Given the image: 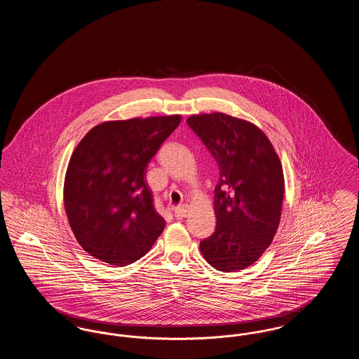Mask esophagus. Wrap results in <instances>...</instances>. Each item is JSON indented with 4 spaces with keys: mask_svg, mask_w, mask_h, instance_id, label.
<instances>
[{
    "mask_svg": "<svg viewBox=\"0 0 359 359\" xmlns=\"http://www.w3.org/2000/svg\"><path fill=\"white\" fill-rule=\"evenodd\" d=\"M188 207L187 205H180L175 208V217L176 219H184L187 217Z\"/></svg>",
    "mask_w": 359,
    "mask_h": 359,
    "instance_id": "esophagus-1",
    "label": "esophagus"
}]
</instances>
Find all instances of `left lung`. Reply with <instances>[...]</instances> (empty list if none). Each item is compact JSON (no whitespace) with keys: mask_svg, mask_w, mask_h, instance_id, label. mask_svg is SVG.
I'll list each match as a JSON object with an SVG mask.
<instances>
[{"mask_svg":"<svg viewBox=\"0 0 359 359\" xmlns=\"http://www.w3.org/2000/svg\"><path fill=\"white\" fill-rule=\"evenodd\" d=\"M219 167L214 191L217 229L201 242L205 261L221 272L255 264L277 231L284 173L272 142L249 121L211 113L187 118Z\"/></svg>","mask_w":359,"mask_h":359,"instance_id":"obj_1","label":"left lung"}]
</instances>
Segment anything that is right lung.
<instances>
[{
    "label": "right lung",
    "instance_id": "add662e5",
    "mask_svg": "<svg viewBox=\"0 0 359 359\" xmlns=\"http://www.w3.org/2000/svg\"><path fill=\"white\" fill-rule=\"evenodd\" d=\"M182 116L107 121L94 126L71 154L65 208L71 230L90 256L125 266L163 233L145 183L147 167Z\"/></svg>",
    "mask_w": 359,
    "mask_h": 359
}]
</instances>
